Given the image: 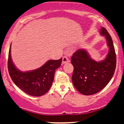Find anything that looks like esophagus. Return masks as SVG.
Instances as JSON below:
<instances>
[{
	"label": "esophagus",
	"instance_id": "obj_1",
	"mask_svg": "<svg viewBox=\"0 0 124 124\" xmlns=\"http://www.w3.org/2000/svg\"><path fill=\"white\" fill-rule=\"evenodd\" d=\"M69 62V59H68V57H66V56H64L62 58V63H66L67 62Z\"/></svg>",
	"mask_w": 124,
	"mask_h": 124
}]
</instances>
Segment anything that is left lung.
Segmentation results:
<instances>
[{"label":"left lung","instance_id":"left-lung-1","mask_svg":"<svg viewBox=\"0 0 124 124\" xmlns=\"http://www.w3.org/2000/svg\"><path fill=\"white\" fill-rule=\"evenodd\" d=\"M101 34L106 37L109 52L104 60L96 62L84 49H78L71 57L74 67L72 83L79 93L92 95L101 90L109 83L116 68V54L113 42L105 28L100 29Z\"/></svg>","mask_w":124,"mask_h":124}]
</instances>
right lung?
Wrapping results in <instances>:
<instances>
[{
	"label": "right lung",
	"mask_w": 124,
	"mask_h": 124,
	"mask_svg": "<svg viewBox=\"0 0 124 124\" xmlns=\"http://www.w3.org/2000/svg\"><path fill=\"white\" fill-rule=\"evenodd\" d=\"M10 46L8 57V70L13 82L24 92L32 96L45 94L50 89L54 79L55 70L59 68L62 58L49 60L42 66L35 70L21 72L13 63Z\"/></svg>",
	"instance_id": "add662e5"
}]
</instances>
